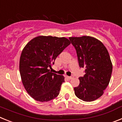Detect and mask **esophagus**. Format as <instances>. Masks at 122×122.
<instances>
[{"mask_svg": "<svg viewBox=\"0 0 122 122\" xmlns=\"http://www.w3.org/2000/svg\"><path fill=\"white\" fill-rule=\"evenodd\" d=\"M66 78H68V79H71L73 78V76H66Z\"/></svg>", "mask_w": 122, "mask_h": 122, "instance_id": "34e87169", "label": "esophagus"}]
</instances>
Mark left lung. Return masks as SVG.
<instances>
[{"mask_svg": "<svg viewBox=\"0 0 122 122\" xmlns=\"http://www.w3.org/2000/svg\"><path fill=\"white\" fill-rule=\"evenodd\" d=\"M69 39L76 51L79 65L85 69L74 93L83 101H93L102 96L111 79L112 64L109 52L100 40L92 36Z\"/></svg>", "mask_w": 122, "mask_h": 122, "instance_id": "1", "label": "left lung"}]
</instances>
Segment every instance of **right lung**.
<instances>
[{"label":"right lung","mask_w":122,"mask_h":122,"mask_svg":"<svg viewBox=\"0 0 122 122\" xmlns=\"http://www.w3.org/2000/svg\"><path fill=\"white\" fill-rule=\"evenodd\" d=\"M70 41L65 37L39 36L31 40L22 51L19 71L25 89L31 97L46 102L59 95L65 77L49 68Z\"/></svg>","instance_id":"add662e5"}]
</instances>
